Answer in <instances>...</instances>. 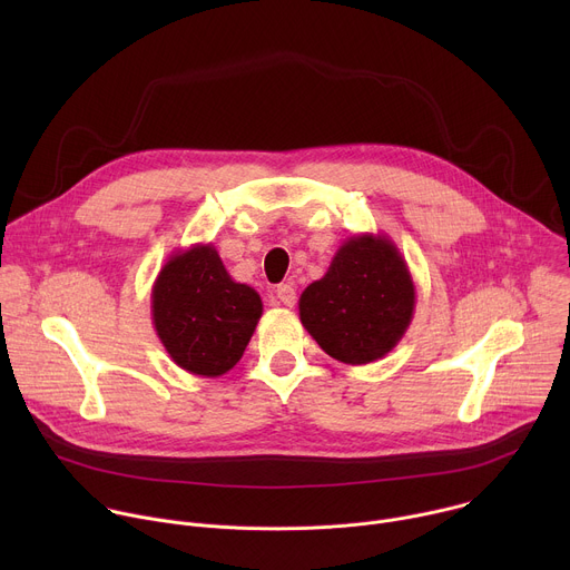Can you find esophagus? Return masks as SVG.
Listing matches in <instances>:
<instances>
[{"mask_svg": "<svg viewBox=\"0 0 570 570\" xmlns=\"http://www.w3.org/2000/svg\"><path fill=\"white\" fill-rule=\"evenodd\" d=\"M277 299L284 304V306H293L297 302V293H295V286L293 284H279L277 286Z\"/></svg>", "mask_w": 570, "mask_h": 570, "instance_id": "obj_1", "label": "esophagus"}]
</instances>
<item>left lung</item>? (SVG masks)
<instances>
[{
  "mask_svg": "<svg viewBox=\"0 0 570 570\" xmlns=\"http://www.w3.org/2000/svg\"><path fill=\"white\" fill-rule=\"evenodd\" d=\"M415 282L387 234H354L299 295V320L332 358L367 365L390 354L415 315Z\"/></svg>",
  "mask_w": 570,
  "mask_h": 570,
  "instance_id": "obj_1",
  "label": "left lung"
}]
</instances>
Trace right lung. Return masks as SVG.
<instances>
[{"instance_id": "add662e5", "label": "right lung", "mask_w": 570, "mask_h": 570, "mask_svg": "<svg viewBox=\"0 0 570 570\" xmlns=\"http://www.w3.org/2000/svg\"><path fill=\"white\" fill-rule=\"evenodd\" d=\"M262 313L259 293L229 277L214 243L176 250L150 291L157 338L178 367L196 376L229 372L246 352Z\"/></svg>"}]
</instances>
